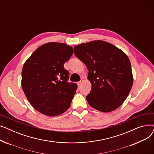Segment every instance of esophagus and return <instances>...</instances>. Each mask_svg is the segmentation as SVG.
Instances as JSON below:
<instances>
[{
	"label": "esophagus",
	"mask_w": 154,
	"mask_h": 154,
	"mask_svg": "<svg viewBox=\"0 0 154 154\" xmlns=\"http://www.w3.org/2000/svg\"><path fill=\"white\" fill-rule=\"evenodd\" d=\"M83 82H84V79H81V80H80L79 82H77V85H78L79 86H80V85L82 84V83Z\"/></svg>",
	"instance_id": "34e87169"
}]
</instances>
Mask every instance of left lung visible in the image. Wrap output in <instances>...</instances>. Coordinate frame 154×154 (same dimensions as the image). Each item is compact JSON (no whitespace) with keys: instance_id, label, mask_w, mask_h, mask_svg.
<instances>
[{"instance_id":"obj_1","label":"left lung","mask_w":154,"mask_h":154,"mask_svg":"<svg viewBox=\"0 0 154 154\" xmlns=\"http://www.w3.org/2000/svg\"><path fill=\"white\" fill-rule=\"evenodd\" d=\"M74 54L88 70L87 79L92 88L86 99L90 106L103 112L119 108L127 99L134 81L127 55L115 45L100 40L75 45Z\"/></svg>"}]
</instances>
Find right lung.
Returning a JSON list of instances; mask_svg holds the SVG:
<instances>
[{
	"label": "right lung",
	"mask_w": 154,
	"mask_h": 154,
	"mask_svg": "<svg viewBox=\"0 0 154 154\" xmlns=\"http://www.w3.org/2000/svg\"><path fill=\"white\" fill-rule=\"evenodd\" d=\"M74 53L71 46L48 42L38 47L24 63L21 85L27 100L41 114L57 116L70 106L77 84L68 82L63 64Z\"/></svg>",
	"instance_id": "1"
}]
</instances>
